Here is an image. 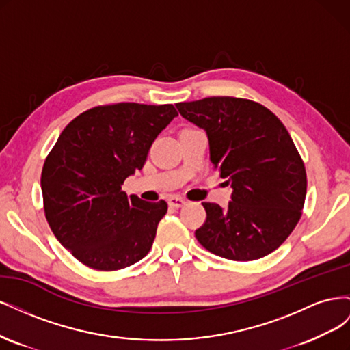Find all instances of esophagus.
Listing matches in <instances>:
<instances>
[{
	"label": "esophagus",
	"mask_w": 350,
	"mask_h": 350,
	"mask_svg": "<svg viewBox=\"0 0 350 350\" xmlns=\"http://www.w3.org/2000/svg\"><path fill=\"white\" fill-rule=\"evenodd\" d=\"M185 203H187V201L184 198H181V197H178V196H171V197L167 198V204L171 206V207H174V208L183 207Z\"/></svg>",
	"instance_id": "obj_1"
}]
</instances>
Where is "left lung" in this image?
<instances>
[{
  "instance_id": "left-lung-1",
  "label": "left lung",
  "mask_w": 350,
  "mask_h": 350,
  "mask_svg": "<svg viewBox=\"0 0 350 350\" xmlns=\"http://www.w3.org/2000/svg\"><path fill=\"white\" fill-rule=\"evenodd\" d=\"M176 108L206 131L210 161L234 189L226 208L203 203L207 217L197 241L234 261L278 250L299 221L306 196L305 166L282 121L257 102L230 96Z\"/></svg>"
}]
</instances>
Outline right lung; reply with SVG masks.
Returning a JSON list of instances; mask_svg holds the SVG:
<instances>
[{"label": "right lung", "mask_w": 350, "mask_h": 350, "mask_svg": "<svg viewBox=\"0 0 350 350\" xmlns=\"http://www.w3.org/2000/svg\"><path fill=\"white\" fill-rule=\"evenodd\" d=\"M178 116L172 105L115 103L76 116L58 137L40 176L44 208L61 245L84 266L121 270L150 251L167 204L126 196L156 137Z\"/></svg>", "instance_id": "obj_1"}]
</instances>
